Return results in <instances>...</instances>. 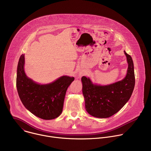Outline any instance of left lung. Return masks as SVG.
<instances>
[{"mask_svg":"<svg viewBox=\"0 0 151 151\" xmlns=\"http://www.w3.org/2000/svg\"><path fill=\"white\" fill-rule=\"evenodd\" d=\"M128 69L121 81L107 85L92 82L89 78L82 76V93L87 112L96 118H109L117 113L130 99L135 85L134 64L132 57L126 53Z\"/></svg>","mask_w":151,"mask_h":151,"instance_id":"8db88e82","label":"left lung"}]
</instances>
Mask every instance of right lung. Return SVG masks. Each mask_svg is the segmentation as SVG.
<instances>
[{
    "mask_svg": "<svg viewBox=\"0 0 151 151\" xmlns=\"http://www.w3.org/2000/svg\"><path fill=\"white\" fill-rule=\"evenodd\" d=\"M24 66V55L22 54L18 63L16 80L21 102L27 110L41 119L57 118L62 112L68 88L75 78L63 76L50 83L41 85L26 76Z\"/></svg>",
    "mask_w": 151,
    "mask_h": 151,
    "instance_id": "add662e5",
    "label": "right lung"
}]
</instances>
